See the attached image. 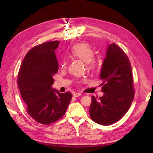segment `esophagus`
Wrapping results in <instances>:
<instances>
[{
    "label": "esophagus",
    "mask_w": 153,
    "mask_h": 153,
    "mask_svg": "<svg viewBox=\"0 0 153 153\" xmlns=\"http://www.w3.org/2000/svg\"><path fill=\"white\" fill-rule=\"evenodd\" d=\"M81 95H82V94H81L80 93H73V95H74V97H79V96H81Z\"/></svg>",
    "instance_id": "obj_1"
}]
</instances>
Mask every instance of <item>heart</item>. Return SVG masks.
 <instances>
[{"label": "heart", "instance_id": "b5f03b06", "mask_svg": "<svg viewBox=\"0 0 153 153\" xmlns=\"http://www.w3.org/2000/svg\"><path fill=\"white\" fill-rule=\"evenodd\" d=\"M94 54L93 48L87 43H78L74 45L71 49V54L86 63L88 69H95L99 64V61L93 57ZM66 65L67 60L66 59L61 61L62 68H65Z\"/></svg>", "mask_w": 153, "mask_h": 153}]
</instances>
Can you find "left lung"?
<instances>
[{
    "instance_id": "1",
    "label": "left lung",
    "mask_w": 153,
    "mask_h": 153,
    "mask_svg": "<svg viewBox=\"0 0 153 153\" xmlns=\"http://www.w3.org/2000/svg\"><path fill=\"white\" fill-rule=\"evenodd\" d=\"M102 97L92 96L91 118L100 125L118 122L128 111L134 97L132 70L128 57L114 43L106 49L100 74Z\"/></svg>"
}]
</instances>
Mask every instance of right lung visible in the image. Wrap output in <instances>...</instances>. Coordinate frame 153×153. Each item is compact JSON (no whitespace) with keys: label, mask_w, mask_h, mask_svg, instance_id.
Returning <instances> with one entry per match:
<instances>
[{"label":"right lung","mask_w":153,"mask_h":153,"mask_svg":"<svg viewBox=\"0 0 153 153\" xmlns=\"http://www.w3.org/2000/svg\"><path fill=\"white\" fill-rule=\"evenodd\" d=\"M60 41H50L32 48L19 68L18 85L26 111L35 121L48 125L62 117L70 102V92L53 89V76L58 70L55 54Z\"/></svg>","instance_id":"add662e5"}]
</instances>
